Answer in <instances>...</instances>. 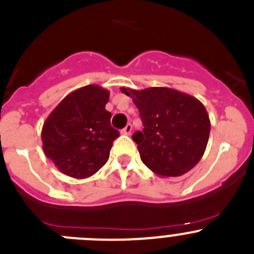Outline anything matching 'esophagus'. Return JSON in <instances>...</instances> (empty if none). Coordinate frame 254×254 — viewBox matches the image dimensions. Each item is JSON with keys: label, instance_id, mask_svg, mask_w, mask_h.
Masks as SVG:
<instances>
[{"label": "esophagus", "instance_id": "esophagus-1", "mask_svg": "<svg viewBox=\"0 0 254 254\" xmlns=\"http://www.w3.org/2000/svg\"><path fill=\"white\" fill-rule=\"evenodd\" d=\"M131 130H132L131 124H127V127H125L124 129L122 130V132H123V134H124V135H130V134H131Z\"/></svg>", "mask_w": 254, "mask_h": 254}]
</instances>
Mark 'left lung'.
<instances>
[{"label": "left lung", "mask_w": 254, "mask_h": 254, "mask_svg": "<svg viewBox=\"0 0 254 254\" xmlns=\"http://www.w3.org/2000/svg\"><path fill=\"white\" fill-rule=\"evenodd\" d=\"M139 109L143 131L132 140L140 159L159 177H181L202 159L210 132L207 110L198 99L170 87H122Z\"/></svg>", "instance_id": "left-lung-1"}]
</instances>
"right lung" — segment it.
<instances>
[{
    "label": "right lung",
    "mask_w": 254,
    "mask_h": 254,
    "mask_svg": "<svg viewBox=\"0 0 254 254\" xmlns=\"http://www.w3.org/2000/svg\"><path fill=\"white\" fill-rule=\"evenodd\" d=\"M110 92L87 85L70 94L47 116L41 131L45 155L68 177L85 179L105 165L119 131L105 109Z\"/></svg>",
    "instance_id": "right-lung-1"
}]
</instances>
